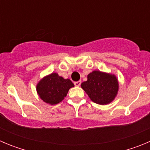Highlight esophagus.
<instances>
[{"mask_svg": "<svg viewBox=\"0 0 150 150\" xmlns=\"http://www.w3.org/2000/svg\"><path fill=\"white\" fill-rule=\"evenodd\" d=\"M81 84V81H76V82H74V85L76 86H79Z\"/></svg>", "mask_w": 150, "mask_h": 150, "instance_id": "esophagus-1", "label": "esophagus"}]
</instances>
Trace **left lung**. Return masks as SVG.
Wrapping results in <instances>:
<instances>
[{
    "instance_id": "1",
    "label": "left lung",
    "mask_w": 150,
    "mask_h": 150,
    "mask_svg": "<svg viewBox=\"0 0 150 150\" xmlns=\"http://www.w3.org/2000/svg\"><path fill=\"white\" fill-rule=\"evenodd\" d=\"M119 81L113 74L93 71L87 76V80L81 83L89 98L96 104L106 105L114 100L119 91Z\"/></svg>"
}]
</instances>
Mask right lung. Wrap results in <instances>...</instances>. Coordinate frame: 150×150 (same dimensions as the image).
<instances>
[{"mask_svg": "<svg viewBox=\"0 0 150 150\" xmlns=\"http://www.w3.org/2000/svg\"><path fill=\"white\" fill-rule=\"evenodd\" d=\"M74 86L71 79H64L57 73H52L38 82L36 90L41 100L50 105H55L64 99L69 89Z\"/></svg>", "mask_w": 150, "mask_h": 150, "instance_id": "add662e5", "label": "right lung"}]
</instances>
